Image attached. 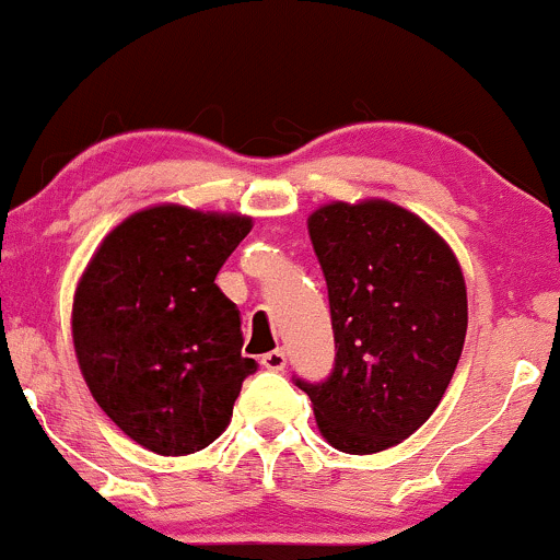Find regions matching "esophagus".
<instances>
[{
    "instance_id": "obj_1",
    "label": "esophagus",
    "mask_w": 560,
    "mask_h": 560,
    "mask_svg": "<svg viewBox=\"0 0 560 560\" xmlns=\"http://www.w3.org/2000/svg\"><path fill=\"white\" fill-rule=\"evenodd\" d=\"M260 364L265 370H273V373H279V370L287 368V354L281 349H273V351H268V354H262Z\"/></svg>"
}]
</instances>
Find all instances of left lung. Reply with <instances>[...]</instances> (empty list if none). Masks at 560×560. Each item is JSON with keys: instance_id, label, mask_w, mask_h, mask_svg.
<instances>
[{"instance_id": "1", "label": "left lung", "mask_w": 560, "mask_h": 560, "mask_svg": "<svg viewBox=\"0 0 560 560\" xmlns=\"http://www.w3.org/2000/svg\"><path fill=\"white\" fill-rule=\"evenodd\" d=\"M308 235L338 354L325 384L298 386L332 448L386 451L434 413L456 373L467 338L462 265L434 228L384 198L319 206Z\"/></svg>"}]
</instances>
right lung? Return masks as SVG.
<instances>
[{"instance_id":"right-lung-1","label":"right lung","mask_w":560,"mask_h":560,"mask_svg":"<svg viewBox=\"0 0 560 560\" xmlns=\"http://www.w3.org/2000/svg\"><path fill=\"white\" fill-rule=\"evenodd\" d=\"M252 217L158 203L104 235L72 303L80 373L98 408L158 456L214 443L255 359L214 284Z\"/></svg>"}]
</instances>
